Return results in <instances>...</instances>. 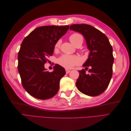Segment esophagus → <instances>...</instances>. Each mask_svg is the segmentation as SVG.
Instances as JSON below:
<instances>
[{
	"instance_id": "34e87169",
	"label": "esophagus",
	"mask_w": 131,
	"mask_h": 131,
	"mask_svg": "<svg viewBox=\"0 0 131 131\" xmlns=\"http://www.w3.org/2000/svg\"><path fill=\"white\" fill-rule=\"evenodd\" d=\"M70 72V70H68V69H66V74H68Z\"/></svg>"
}]
</instances>
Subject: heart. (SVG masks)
<instances>
[{
    "mask_svg": "<svg viewBox=\"0 0 131 131\" xmlns=\"http://www.w3.org/2000/svg\"><path fill=\"white\" fill-rule=\"evenodd\" d=\"M69 40L75 46H77L80 43H82L83 37L82 35L78 33H74L69 36ZM61 44V40L59 39L54 46V50L57 51L60 48ZM82 62L81 58L77 55L63 54L59 57L57 63L61 66L66 69H71L76 66L80 65Z\"/></svg>",
    "mask_w": 131,
    "mask_h": 131,
    "instance_id": "b5f03b06",
    "label": "heart"
}]
</instances>
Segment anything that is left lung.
I'll return each mask as SVG.
<instances>
[{"mask_svg": "<svg viewBox=\"0 0 131 131\" xmlns=\"http://www.w3.org/2000/svg\"><path fill=\"white\" fill-rule=\"evenodd\" d=\"M70 29L84 35L90 51L89 58L83 65L85 69L79 70L76 86L82 93L97 96L108 88L112 77L113 47L106 35L92 26L75 24L71 25ZM88 69L89 73L86 74Z\"/></svg>", "mask_w": 131, "mask_h": 131, "instance_id": "left-lung-1", "label": "left lung"}]
</instances>
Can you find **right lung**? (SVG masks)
<instances>
[{"label":"right lung","mask_w":131,"mask_h":131,"mask_svg":"<svg viewBox=\"0 0 131 131\" xmlns=\"http://www.w3.org/2000/svg\"><path fill=\"white\" fill-rule=\"evenodd\" d=\"M69 28L68 25L39 27L23 39L18 53V70L23 88L31 96L45 100L58 92L65 69L56 64L54 71L49 72L44 64L52 55L55 43Z\"/></svg>","instance_id":"add662e5"}]
</instances>
